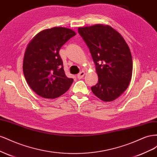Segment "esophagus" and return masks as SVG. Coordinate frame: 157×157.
<instances>
[{
  "mask_svg": "<svg viewBox=\"0 0 157 157\" xmlns=\"http://www.w3.org/2000/svg\"><path fill=\"white\" fill-rule=\"evenodd\" d=\"M84 75H85V72H84V71H81V72L79 73L77 75V78H78V79H81V78L84 77Z\"/></svg>",
  "mask_w": 157,
  "mask_h": 157,
  "instance_id": "1",
  "label": "esophagus"
}]
</instances>
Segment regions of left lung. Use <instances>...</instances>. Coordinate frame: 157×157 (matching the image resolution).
Masks as SVG:
<instances>
[{"mask_svg": "<svg viewBox=\"0 0 157 157\" xmlns=\"http://www.w3.org/2000/svg\"><path fill=\"white\" fill-rule=\"evenodd\" d=\"M78 33L91 53L98 82L91 87L103 101L115 100L127 89L132 78L131 52L119 33L109 25L79 27Z\"/></svg>", "mask_w": 157, "mask_h": 157, "instance_id": "8db88e82", "label": "left lung"}]
</instances>
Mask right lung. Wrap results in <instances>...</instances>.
<instances>
[{"mask_svg":"<svg viewBox=\"0 0 157 157\" xmlns=\"http://www.w3.org/2000/svg\"><path fill=\"white\" fill-rule=\"evenodd\" d=\"M76 33L65 27L45 29L33 38L24 54L23 71L27 84L39 96L58 98L66 92L73 79L65 75L59 52Z\"/></svg>","mask_w":157,"mask_h":157,"instance_id":"obj_1","label":"right lung"}]
</instances>
